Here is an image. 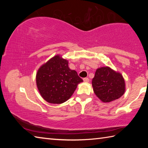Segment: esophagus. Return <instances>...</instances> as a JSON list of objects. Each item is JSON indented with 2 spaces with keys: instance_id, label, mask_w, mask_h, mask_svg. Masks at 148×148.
<instances>
[{
  "instance_id": "obj_1",
  "label": "esophagus",
  "mask_w": 148,
  "mask_h": 148,
  "mask_svg": "<svg viewBox=\"0 0 148 148\" xmlns=\"http://www.w3.org/2000/svg\"><path fill=\"white\" fill-rule=\"evenodd\" d=\"M84 82L85 83H88V82H89V79L88 77H85V78H84Z\"/></svg>"
}]
</instances>
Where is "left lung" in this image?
Masks as SVG:
<instances>
[{
	"label": "left lung",
	"instance_id": "obj_1",
	"mask_svg": "<svg viewBox=\"0 0 148 148\" xmlns=\"http://www.w3.org/2000/svg\"><path fill=\"white\" fill-rule=\"evenodd\" d=\"M92 86L95 94L103 102L118 99L125 91V79L122 74L109 66L97 69Z\"/></svg>",
	"mask_w": 148,
	"mask_h": 148
}]
</instances>
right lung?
<instances>
[{
	"label": "right lung",
	"instance_id": "1",
	"mask_svg": "<svg viewBox=\"0 0 148 148\" xmlns=\"http://www.w3.org/2000/svg\"><path fill=\"white\" fill-rule=\"evenodd\" d=\"M37 88L45 101L62 104L71 98L83 82L76 71L69 67L68 60L57 55L40 67L36 76Z\"/></svg>",
	"mask_w": 148,
	"mask_h": 148
}]
</instances>
